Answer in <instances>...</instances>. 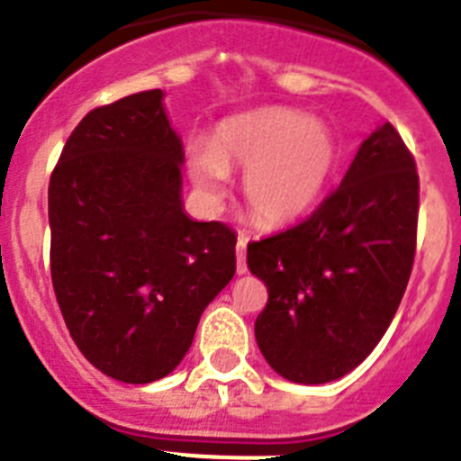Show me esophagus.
I'll return each instance as SVG.
<instances>
[{"instance_id":"34e87169","label":"esophagus","mask_w":461,"mask_h":461,"mask_svg":"<svg viewBox=\"0 0 461 461\" xmlns=\"http://www.w3.org/2000/svg\"><path fill=\"white\" fill-rule=\"evenodd\" d=\"M247 242L249 235H238V275H247Z\"/></svg>"}]
</instances>
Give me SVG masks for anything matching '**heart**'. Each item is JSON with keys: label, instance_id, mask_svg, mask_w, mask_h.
Listing matches in <instances>:
<instances>
[{"label": "heart", "instance_id": "obj_1", "mask_svg": "<svg viewBox=\"0 0 461 461\" xmlns=\"http://www.w3.org/2000/svg\"><path fill=\"white\" fill-rule=\"evenodd\" d=\"M337 145L325 124L284 108L226 120L212 145L189 148V177L207 205L226 198L228 173L242 170L244 203L263 226L303 219L335 168Z\"/></svg>", "mask_w": 461, "mask_h": 461}]
</instances>
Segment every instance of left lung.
Returning a JSON list of instances; mask_svg holds the SVG:
<instances>
[{
	"instance_id": "left-lung-1",
	"label": "left lung",
	"mask_w": 461,
	"mask_h": 461,
	"mask_svg": "<svg viewBox=\"0 0 461 461\" xmlns=\"http://www.w3.org/2000/svg\"><path fill=\"white\" fill-rule=\"evenodd\" d=\"M418 191L413 154L385 122L304 221L249 242L247 266L267 286L256 341L279 376L337 381L374 351L413 270Z\"/></svg>"
}]
</instances>
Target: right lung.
Masks as SVG:
<instances>
[{"label":"right lung","mask_w":461,"mask_h":461,"mask_svg":"<svg viewBox=\"0 0 461 461\" xmlns=\"http://www.w3.org/2000/svg\"><path fill=\"white\" fill-rule=\"evenodd\" d=\"M182 149L148 89L89 110L48 186L50 272L73 341L124 383L168 376L235 275L238 235L182 207Z\"/></svg>","instance_id":"obj_1"}]
</instances>
